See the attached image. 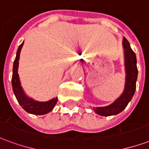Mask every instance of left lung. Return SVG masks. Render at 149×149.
<instances>
[{
	"label": "left lung",
	"instance_id": "8db88e82",
	"mask_svg": "<svg viewBox=\"0 0 149 149\" xmlns=\"http://www.w3.org/2000/svg\"><path fill=\"white\" fill-rule=\"evenodd\" d=\"M123 46L125 49V67H126V83L125 91L114 103L109 106L95 108L94 111L100 116H112L118 114L125 109L131 100L136 91V83L137 80L138 69L136 67V56L130 47V44L126 38H124Z\"/></svg>",
	"mask_w": 149,
	"mask_h": 149
}]
</instances>
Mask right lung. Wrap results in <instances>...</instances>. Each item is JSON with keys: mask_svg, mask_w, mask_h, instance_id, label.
I'll list each match as a JSON object with an SVG mask.
<instances>
[{"mask_svg": "<svg viewBox=\"0 0 149 149\" xmlns=\"http://www.w3.org/2000/svg\"><path fill=\"white\" fill-rule=\"evenodd\" d=\"M23 44L24 42L18 47L17 51V56H16V58L13 62V77H12L13 90V93L16 96L18 103L20 104V105L26 112L34 114V115H44V114H46L50 111H52L57 102V98H53L52 100L46 101V102H38V101L32 100L25 96L21 86L19 76L17 73L18 61H19L20 52H21V49L23 46Z\"/></svg>", "mask_w": 149, "mask_h": 149, "instance_id": "right-lung-1", "label": "right lung"}]
</instances>
